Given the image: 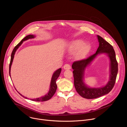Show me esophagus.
I'll use <instances>...</instances> for the list:
<instances>
[{
	"label": "esophagus",
	"instance_id": "34e87169",
	"mask_svg": "<svg viewBox=\"0 0 127 127\" xmlns=\"http://www.w3.org/2000/svg\"><path fill=\"white\" fill-rule=\"evenodd\" d=\"M63 68L64 69H70L71 68V66L69 64H66L64 65L63 66Z\"/></svg>",
	"mask_w": 127,
	"mask_h": 127
}]
</instances>
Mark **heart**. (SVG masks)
<instances>
[{
	"label": "heart",
	"mask_w": 127,
	"mask_h": 127,
	"mask_svg": "<svg viewBox=\"0 0 127 127\" xmlns=\"http://www.w3.org/2000/svg\"><path fill=\"white\" fill-rule=\"evenodd\" d=\"M84 42L82 40H75L73 41L69 45V51L71 52H75L79 50L77 57L80 58L86 55L90 50L91 46L89 44H84Z\"/></svg>",
	"instance_id": "b5f03b06"
}]
</instances>
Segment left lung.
Returning a JSON list of instances; mask_svg holds the SVG:
<instances>
[{"instance_id":"1","label":"left lung","mask_w":127,"mask_h":127,"mask_svg":"<svg viewBox=\"0 0 127 127\" xmlns=\"http://www.w3.org/2000/svg\"><path fill=\"white\" fill-rule=\"evenodd\" d=\"M97 37L99 45L96 53L87 59L74 61L72 65L76 91L80 96L89 99H95L109 93L114 86L118 72V63L113 47L99 35H97ZM103 53L108 54L111 61L110 80L104 87L98 88H89L84 83L83 80L85 69L98 54Z\"/></svg>"}]
</instances>
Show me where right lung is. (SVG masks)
Returning a JSON list of instances; mask_svg holds the SVG:
<instances>
[{"label": "right lung", "instance_id": "1", "mask_svg": "<svg viewBox=\"0 0 127 127\" xmlns=\"http://www.w3.org/2000/svg\"><path fill=\"white\" fill-rule=\"evenodd\" d=\"M35 37V36L33 35H28L27 36H26L25 38H24L14 48L12 53H11V59H10V64H9V75L10 76V68H11V64H12V62L14 59V55L15 54L16 51H17V50L19 48V47L22 44V43L24 41L27 40L29 39H31V38H34ZM61 68H59L53 74L52 77V79H51V84H50V90L48 93L46 94L45 95L41 97L40 98H36V99H31L32 101H45L50 100L53 96V95L55 94V92L56 91L57 88V86L56 84V80L57 79V78H58V77L60 75V74L61 73ZM19 93V92H18ZM19 94L23 97L24 98L27 99V97H24V96H23L22 94H21L20 93H19Z\"/></svg>", "mask_w": 127, "mask_h": 127}]
</instances>
